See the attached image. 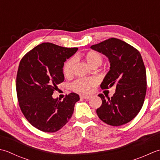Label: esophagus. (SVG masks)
Returning a JSON list of instances; mask_svg holds the SVG:
<instances>
[{
    "instance_id": "esophagus-1",
    "label": "esophagus",
    "mask_w": 160,
    "mask_h": 160,
    "mask_svg": "<svg viewBox=\"0 0 160 160\" xmlns=\"http://www.w3.org/2000/svg\"><path fill=\"white\" fill-rule=\"evenodd\" d=\"M80 97L81 99H89L90 98V96H86V95H81Z\"/></svg>"
}]
</instances>
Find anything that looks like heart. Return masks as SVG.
<instances>
[{
	"mask_svg": "<svg viewBox=\"0 0 160 160\" xmlns=\"http://www.w3.org/2000/svg\"><path fill=\"white\" fill-rule=\"evenodd\" d=\"M86 59L90 66L97 63H101L102 61L101 55L96 52H90L88 53L86 56ZM74 63H75L74 58H72L66 62L63 67V72L66 75H70L72 73ZM97 83H98V79L95 77H84L76 80L72 85V87L75 91L87 93L90 92L91 88Z\"/></svg>",
	"mask_w": 160,
	"mask_h": 160,
	"instance_id": "obj_1",
	"label": "heart"
}]
</instances>
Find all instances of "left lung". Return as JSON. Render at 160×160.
Returning <instances> with one entry per match:
<instances>
[{
	"label": "left lung",
	"mask_w": 160,
	"mask_h": 160,
	"mask_svg": "<svg viewBox=\"0 0 160 160\" xmlns=\"http://www.w3.org/2000/svg\"><path fill=\"white\" fill-rule=\"evenodd\" d=\"M105 55L110 70L101 83L102 89L114 86L115 93L106 99L99 94L102 104L97 109L99 119L107 124L119 126L134 119L144 104L146 92V72L142 55L128 43L111 38L90 47Z\"/></svg>",
	"instance_id": "obj_1"
}]
</instances>
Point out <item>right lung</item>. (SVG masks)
I'll return each mask as SVG.
<instances>
[{"label":"right lung","mask_w":160,"mask_h":160,"mask_svg":"<svg viewBox=\"0 0 160 160\" xmlns=\"http://www.w3.org/2000/svg\"><path fill=\"white\" fill-rule=\"evenodd\" d=\"M51 43L37 45L22 58L16 76V93L25 117L35 128L54 132L68 123L79 94L72 92L61 101L54 99L57 85L64 81V62L77 52Z\"/></svg>","instance_id":"right-lung-1"}]
</instances>
